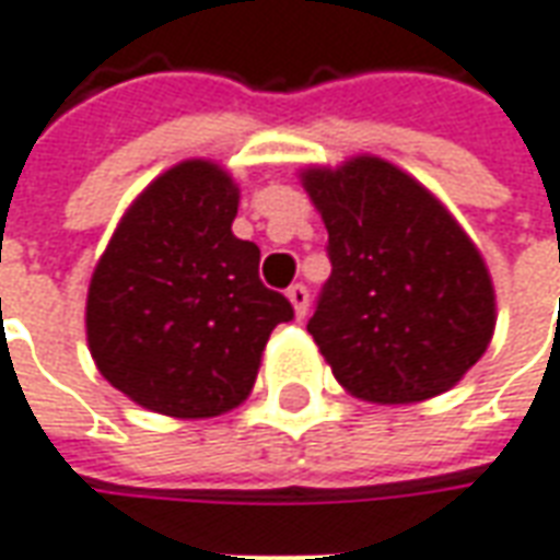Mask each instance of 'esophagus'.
<instances>
[{
    "label": "esophagus",
    "instance_id": "34e87169",
    "mask_svg": "<svg viewBox=\"0 0 560 560\" xmlns=\"http://www.w3.org/2000/svg\"><path fill=\"white\" fill-rule=\"evenodd\" d=\"M287 299L292 302V307H295V317L302 319L304 314H307V302H311V295H307V287H302V283L289 287Z\"/></svg>",
    "mask_w": 560,
    "mask_h": 560
}]
</instances>
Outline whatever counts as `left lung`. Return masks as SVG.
Returning <instances> with one entry per match:
<instances>
[{"label":"left lung","instance_id":"1","mask_svg":"<svg viewBox=\"0 0 560 560\" xmlns=\"http://www.w3.org/2000/svg\"><path fill=\"white\" fill-rule=\"evenodd\" d=\"M329 231L331 277L307 323L357 399L408 405L451 390L497 326L485 258L457 219L390 161L302 170Z\"/></svg>","mask_w":560,"mask_h":560}]
</instances>
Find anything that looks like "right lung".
Masks as SVG:
<instances>
[{"label":"right lung","mask_w":560,"mask_h":560,"mask_svg":"<svg viewBox=\"0 0 560 560\" xmlns=\"http://www.w3.org/2000/svg\"><path fill=\"white\" fill-rule=\"evenodd\" d=\"M241 191L213 161H183L121 215L88 287V347L115 390L167 418H215L249 396L292 304L234 237Z\"/></svg>","instance_id":"1"}]
</instances>
